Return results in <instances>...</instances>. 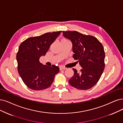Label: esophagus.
<instances>
[{"label":"esophagus","instance_id":"esophagus-1","mask_svg":"<svg viewBox=\"0 0 123 123\" xmlns=\"http://www.w3.org/2000/svg\"><path fill=\"white\" fill-rule=\"evenodd\" d=\"M67 68L65 67H63V66H60V70H65Z\"/></svg>","mask_w":123,"mask_h":123}]
</instances>
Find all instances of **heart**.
Here are the masks:
<instances>
[{
  "label": "heart",
  "instance_id": "1",
  "mask_svg": "<svg viewBox=\"0 0 123 123\" xmlns=\"http://www.w3.org/2000/svg\"><path fill=\"white\" fill-rule=\"evenodd\" d=\"M62 40H66V39H62Z\"/></svg>",
  "mask_w": 123,
  "mask_h": 123
}]
</instances>
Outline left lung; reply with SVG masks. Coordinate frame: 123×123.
I'll list each match as a JSON object with an SVG mask.
<instances>
[{
  "label": "left lung",
  "instance_id": "1",
  "mask_svg": "<svg viewBox=\"0 0 123 123\" xmlns=\"http://www.w3.org/2000/svg\"><path fill=\"white\" fill-rule=\"evenodd\" d=\"M62 32L64 37L71 42L73 57L78 60L82 68L80 72L72 68L74 74L69 80V84L79 90L92 88L97 83L105 67V53L102 44L93 36L75 31Z\"/></svg>",
  "mask_w": 123,
  "mask_h": 123
}]
</instances>
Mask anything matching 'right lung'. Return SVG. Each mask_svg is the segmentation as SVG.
<instances>
[{
  "mask_svg": "<svg viewBox=\"0 0 123 123\" xmlns=\"http://www.w3.org/2000/svg\"><path fill=\"white\" fill-rule=\"evenodd\" d=\"M61 31L44 33L39 36L27 38L20 45L17 54L18 70L24 84L36 91L47 89L53 82L59 68L44 65L39 58L45 56L51 45Z\"/></svg>",
  "mask_w": 123,
  "mask_h": 123,
  "instance_id": "1",
  "label": "right lung"
}]
</instances>
